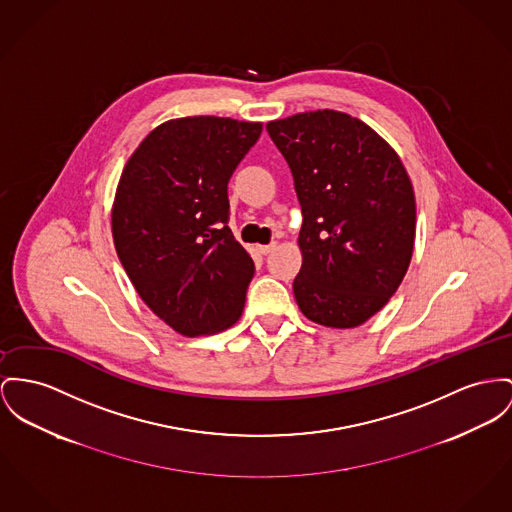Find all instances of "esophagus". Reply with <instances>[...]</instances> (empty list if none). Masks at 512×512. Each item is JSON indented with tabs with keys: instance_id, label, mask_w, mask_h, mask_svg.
<instances>
[{
	"instance_id": "obj_1",
	"label": "esophagus",
	"mask_w": 512,
	"mask_h": 512,
	"mask_svg": "<svg viewBox=\"0 0 512 512\" xmlns=\"http://www.w3.org/2000/svg\"><path fill=\"white\" fill-rule=\"evenodd\" d=\"M275 246H277V242H272V244H260V246H256V252L262 254V256H266V254L272 252Z\"/></svg>"
}]
</instances>
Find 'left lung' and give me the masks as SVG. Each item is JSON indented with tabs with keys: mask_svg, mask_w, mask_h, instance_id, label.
I'll return each mask as SVG.
<instances>
[{
	"mask_svg": "<svg viewBox=\"0 0 512 512\" xmlns=\"http://www.w3.org/2000/svg\"><path fill=\"white\" fill-rule=\"evenodd\" d=\"M303 211V266L293 281L308 320L355 328L408 272L415 196L396 151L357 118L316 110L266 126Z\"/></svg>",
	"mask_w": 512,
	"mask_h": 512,
	"instance_id": "8db88e82",
	"label": "left lung"
}]
</instances>
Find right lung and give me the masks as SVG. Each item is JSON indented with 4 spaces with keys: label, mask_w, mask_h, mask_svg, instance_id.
I'll list each match as a JSON object with an SVG mask.
<instances>
[{
    "label": "right lung",
    "mask_w": 512,
    "mask_h": 512,
    "mask_svg": "<svg viewBox=\"0 0 512 512\" xmlns=\"http://www.w3.org/2000/svg\"><path fill=\"white\" fill-rule=\"evenodd\" d=\"M262 124L190 116L145 137L120 176L112 237L137 295L182 336L242 314L254 262L229 229L227 184Z\"/></svg>",
    "instance_id": "1"
}]
</instances>
